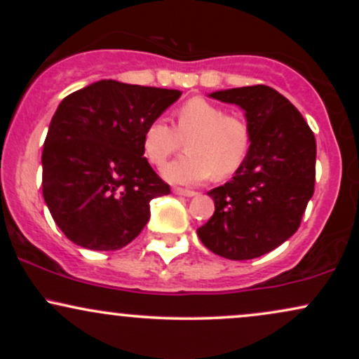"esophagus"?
Listing matches in <instances>:
<instances>
[{"label": "esophagus", "mask_w": 359, "mask_h": 359, "mask_svg": "<svg viewBox=\"0 0 359 359\" xmlns=\"http://www.w3.org/2000/svg\"><path fill=\"white\" fill-rule=\"evenodd\" d=\"M174 192L177 194V196H184V197H194V196H197V192L189 191V189H182V187H175Z\"/></svg>", "instance_id": "esophagus-1"}]
</instances>
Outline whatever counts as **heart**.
Masks as SVG:
<instances>
[{
  "instance_id": "obj_1",
  "label": "heart",
  "mask_w": 359,
  "mask_h": 359,
  "mask_svg": "<svg viewBox=\"0 0 359 359\" xmlns=\"http://www.w3.org/2000/svg\"><path fill=\"white\" fill-rule=\"evenodd\" d=\"M187 154L162 168L167 180L197 184L234 174L245 162L250 148V128L245 119L226 114L204 97H192L177 111V128L165 119H155L145 128L143 150L151 163L160 165L180 148L187 137Z\"/></svg>"
}]
</instances>
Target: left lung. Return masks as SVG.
<instances>
[{
    "label": "left lung",
    "instance_id": "8db88e82",
    "mask_svg": "<svg viewBox=\"0 0 359 359\" xmlns=\"http://www.w3.org/2000/svg\"><path fill=\"white\" fill-rule=\"evenodd\" d=\"M209 97L245 111L251 143L233 179L208 192L216 209L197 234L219 257L258 258L299 229L314 194V133L299 109L269 86L216 90Z\"/></svg>",
    "mask_w": 359,
    "mask_h": 359
}]
</instances>
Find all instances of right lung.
Instances as JSON below:
<instances>
[{
    "label": "right lung",
    "mask_w": 359,
    "mask_h": 359,
    "mask_svg": "<svg viewBox=\"0 0 359 359\" xmlns=\"http://www.w3.org/2000/svg\"><path fill=\"white\" fill-rule=\"evenodd\" d=\"M180 94L104 79L62 100L43 143L42 191L72 243L123 248L150 219V201L170 194L143 156V133Z\"/></svg>",
    "instance_id": "right-lung-1"
}]
</instances>
